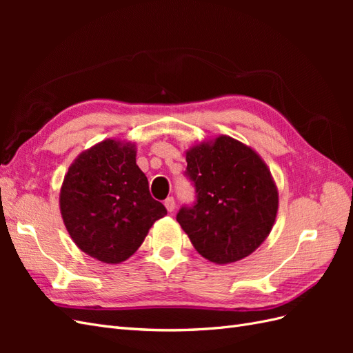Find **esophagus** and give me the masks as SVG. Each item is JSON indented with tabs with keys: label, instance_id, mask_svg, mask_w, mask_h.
<instances>
[{
	"label": "esophagus",
	"instance_id": "34e87169",
	"mask_svg": "<svg viewBox=\"0 0 353 353\" xmlns=\"http://www.w3.org/2000/svg\"><path fill=\"white\" fill-rule=\"evenodd\" d=\"M165 206H166L168 212H174V210H175V206H176L175 199H174V197H168V199L165 200Z\"/></svg>",
	"mask_w": 353,
	"mask_h": 353
}]
</instances>
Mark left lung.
<instances>
[{
    "label": "left lung",
    "mask_w": 353,
    "mask_h": 353,
    "mask_svg": "<svg viewBox=\"0 0 353 353\" xmlns=\"http://www.w3.org/2000/svg\"><path fill=\"white\" fill-rule=\"evenodd\" d=\"M185 176L196 200L176 221L196 250L215 263L240 261L268 237L279 193L268 168L250 147L231 137L201 143L187 153Z\"/></svg>",
    "instance_id": "left-lung-1"
}]
</instances>
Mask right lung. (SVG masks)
I'll return each instance as SVG.
<instances>
[{
    "instance_id": "right-lung-1",
    "label": "right lung",
    "mask_w": 353,
    "mask_h": 353,
    "mask_svg": "<svg viewBox=\"0 0 353 353\" xmlns=\"http://www.w3.org/2000/svg\"><path fill=\"white\" fill-rule=\"evenodd\" d=\"M60 209L78 248L105 263L126 261L166 215L137 166L134 145L113 140L74 160L63 181Z\"/></svg>"
}]
</instances>
